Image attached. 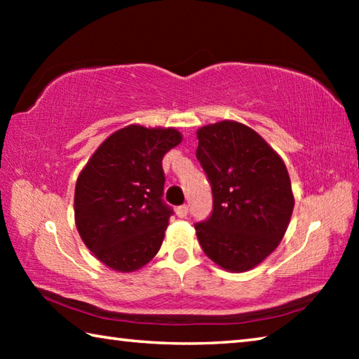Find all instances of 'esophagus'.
Instances as JSON below:
<instances>
[{
    "label": "esophagus",
    "instance_id": "obj_1",
    "mask_svg": "<svg viewBox=\"0 0 359 359\" xmlns=\"http://www.w3.org/2000/svg\"><path fill=\"white\" fill-rule=\"evenodd\" d=\"M175 212H177V215H179L180 218H184V217H187V214H188V205H187V204H182V205H179L177 209H175Z\"/></svg>",
    "mask_w": 359,
    "mask_h": 359
}]
</instances>
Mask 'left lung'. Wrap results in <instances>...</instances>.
I'll use <instances>...</instances> for the list:
<instances>
[{"label": "left lung", "instance_id": "obj_1", "mask_svg": "<svg viewBox=\"0 0 359 359\" xmlns=\"http://www.w3.org/2000/svg\"><path fill=\"white\" fill-rule=\"evenodd\" d=\"M196 158L212 188V214L194 223L204 253L244 272L276 250L294 199L287 166L248 126L224 120L198 131Z\"/></svg>", "mask_w": 359, "mask_h": 359}]
</instances>
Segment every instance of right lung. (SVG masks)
I'll use <instances>...</instances> for the list:
<instances>
[{"label": "right lung", "mask_w": 359, "mask_h": 359, "mask_svg": "<svg viewBox=\"0 0 359 359\" xmlns=\"http://www.w3.org/2000/svg\"><path fill=\"white\" fill-rule=\"evenodd\" d=\"M174 128L131 125L102 142L76 184L79 234L101 263L137 271L160 250L171 205L163 201V156L180 144Z\"/></svg>", "instance_id": "obj_1"}]
</instances>
